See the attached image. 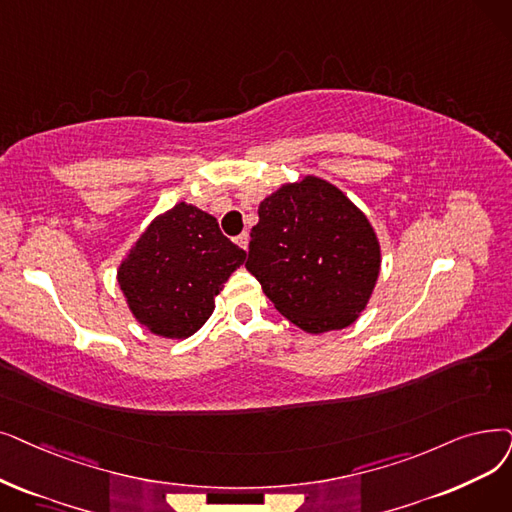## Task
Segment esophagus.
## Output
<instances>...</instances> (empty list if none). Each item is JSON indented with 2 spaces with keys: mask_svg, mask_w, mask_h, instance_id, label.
<instances>
[{
  "mask_svg": "<svg viewBox=\"0 0 512 512\" xmlns=\"http://www.w3.org/2000/svg\"><path fill=\"white\" fill-rule=\"evenodd\" d=\"M236 244H238V247H242L244 251H247V247H249V234H247V232L238 234V236H236Z\"/></svg>",
  "mask_w": 512,
  "mask_h": 512,
  "instance_id": "esophagus-1",
  "label": "esophagus"
}]
</instances>
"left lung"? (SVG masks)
Returning a JSON list of instances; mask_svg holds the SVG:
<instances>
[{"label": "left lung", "mask_w": 512, "mask_h": 512, "mask_svg": "<svg viewBox=\"0 0 512 512\" xmlns=\"http://www.w3.org/2000/svg\"><path fill=\"white\" fill-rule=\"evenodd\" d=\"M257 213L247 270L265 297L311 335L353 324L381 270V247L366 215L314 175L282 186Z\"/></svg>", "instance_id": "8db88e82"}]
</instances>
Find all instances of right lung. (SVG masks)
I'll list each match as a JSON object with an SVG mask.
<instances>
[{
	"label": "right lung",
	"mask_w": 512,
	"mask_h": 512,
	"mask_svg": "<svg viewBox=\"0 0 512 512\" xmlns=\"http://www.w3.org/2000/svg\"><path fill=\"white\" fill-rule=\"evenodd\" d=\"M247 253L217 219L186 203L159 215L119 268L129 309L150 332L186 339L215 309V295Z\"/></svg>",
	"instance_id": "obj_1"
}]
</instances>
